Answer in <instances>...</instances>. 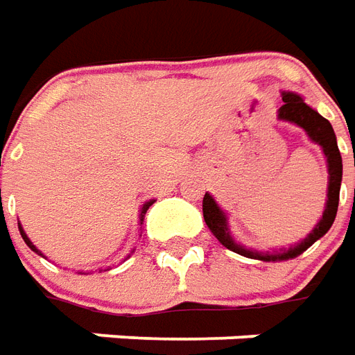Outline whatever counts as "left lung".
I'll use <instances>...</instances> for the list:
<instances>
[{
    "label": "left lung",
    "mask_w": 355,
    "mask_h": 355,
    "mask_svg": "<svg viewBox=\"0 0 355 355\" xmlns=\"http://www.w3.org/2000/svg\"><path fill=\"white\" fill-rule=\"evenodd\" d=\"M279 118L281 120H286V122H294L300 128H304L308 135H310L311 141L319 143L323 147V153H325L327 162H329V193H327V206L325 212H323V218L319 220V223L315 225V230L311 231L308 237L304 239L300 245L288 248L285 252L277 254H258L248 250L245 246L237 245L230 235V230H227V220H225V214L220 210V206L216 205L208 193L202 198V216H205V222L208 225V230L212 231V235L220 243H222L225 248H230L233 252L241 254V256H246V258H254V260H288V258H294L298 254H302L306 248H310L318 239H321L325 235L327 231L331 230V225L334 222V216H336V210H338V197H340V182H343V158H340V150H338V145H336V137H334V130L331 122L323 118L319 112L308 107L306 103L302 101L300 95L296 93H283V107L279 109Z\"/></svg>",
    "instance_id": "1"
}]
</instances>
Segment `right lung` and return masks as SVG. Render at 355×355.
<instances>
[{"mask_svg":"<svg viewBox=\"0 0 355 355\" xmlns=\"http://www.w3.org/2000/svg\"><path fill=\"white\" fill-rule=\"evenodd\" d=\"M153 202H155V200H150V202H147V205H143V208H141V222H143V216H145V212H147V210H149V206L153 205ZM19 230H21V235H22V239H24V243H26V245H28L30 248H32V250H34V252L42 254V252H40V250H37L36 246H34V245H32V243H30V239L26 237V233H24V231H22L21 225H19Z\"/></svg>","mask_w":355,"mask_h":355,"instance_id":"1","label":"right lung"}]
</instances>
